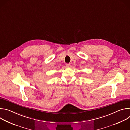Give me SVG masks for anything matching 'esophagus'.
Segmentation results:
<instances>
[{
	"instance_id": "esophagus-1",
	"label": "esophagus",
	"mask_w": 130,
	"mask_h": 130,
	"mask_svg": "<svg viewBox=\"0 0 130 130\" xmlns=\"http://www.w3.org/2000/svg\"><path fill=\"white\" fill-rule=\"evenodd\" d=\"M66 66L67 67H69L70 66V64H66Z\"/></svg>"
}]
</instances>
